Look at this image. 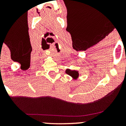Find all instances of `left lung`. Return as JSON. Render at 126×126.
<instances>
[{"label": "left lung", "instance_id": "1", "mask_svg": "<svg viewBox=\"0 0 126 126\" xmlns=\"http://www.w3.org/2000/svg\"><path fill=\"white\" fill-rule=\"evenodd\" d=\"M66 73L70 76L71 77L74 78V79H76L79 77V72L76 70H72L70 69H67L66 70Z\"/></svg>", "mask_w": 126, "mask_h": 126}]
</instances>
